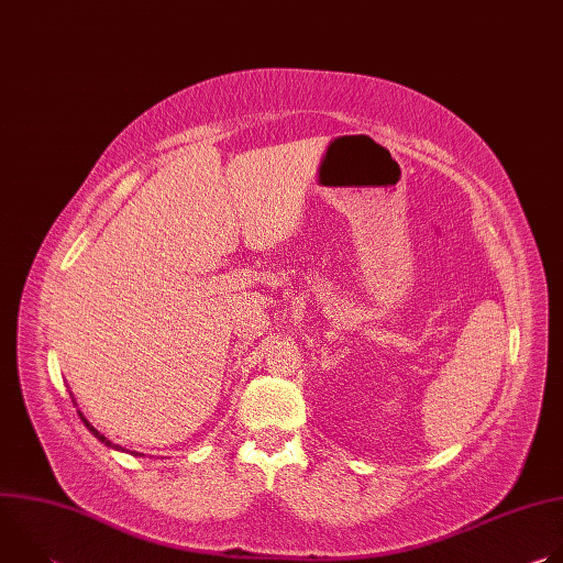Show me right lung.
I'll list each match as a JSON object with an SVG mask.
<instances>
[{"mask_svg":"<svg viewBox=\"0 0 563 563\" xmlns=\"http://www.w3.org/2000/svg\"><path fill=\"white\" fill-rule=\"evenodd\" d=\"M79 419H82V421H85V426H87V428H89V430H91V432H93V434H96V437H98V439H100V441H102V443H104V445H109V448H118V450H122V448H120V445H113V443H111V441H109V439H107V437H104V434H100V432H98V430H96V428H93V426H91V423H89V421H87V419H85V417H82V415H79Z\"/></svg>","mask_w":563,"mask_h":563,"instance_id":"1","label":"right lung"}]
</instances>
